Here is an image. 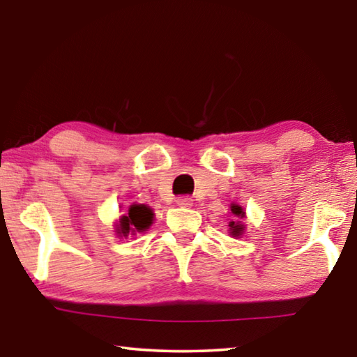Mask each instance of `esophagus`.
<instances>
[{"instance_id":"1","label":"esophagus","mask_w":357,"mask_h":357,"mask_svg":"<svg viewBox=\"0 0 357 357\" xmlns=\"http://www.w3.org/2000/svg\"><path fill=\"white\" fill-rule=\"evenodd\" d=\"M176 203H178V206H181V208H190L192 204H193V200H192L190 197L183 195V197H178Z\"/></svg>"}]
</instances>
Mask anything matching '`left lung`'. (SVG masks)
Listing matches in <instances>:
<instances>
[{
  "label": "left lung",
  "mask_w": 357,
  "mask_h": 357,
  "mask_svg": "<svg viewBox=\"0 0 357 357\" xmlns=\"http://www.w3.org/2000/svg\"><path fill=\"white\" fill-rule=\"evenodd\" d=\"M231 213H233L234 215H238V217H244L243 209H241V206H238V204H233V206H231ZM229 227H231V234H233V236H239V234H243V229H244L243 223L229 222Z\"/></svg>",
  "instance_id": "left-lung-1"
}]
</instances>
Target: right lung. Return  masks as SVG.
Returning <instances> with one entry per match:
<instances>
[{"label": "right lung", "mask_w": 357, "mask_h": 357, "mask_svg": "<svg viewBox=\"0 0 357 357\" xmlns=\"http://www.w3.org/2000/svg\"><path fill=\"white\" fill-rule=\"evenodd\" d=\"M153 211L144 206V204H132L129 208V214L121 217L118 233L128 236L130 231H144L153 223Z\"/></svg>", "instance_id": "right-lung-1"}]
</instances>
